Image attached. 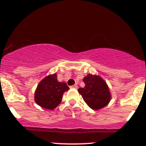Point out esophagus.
Returning a JSON list of instances; mask_svg holds the SVG:
<instances>
[{
    "mask_svg": "<svg viewBox=\"0 0 146 146\" xmlns=\"http://www.w3.org/2000/svg\"><path fill=\"white\" fill-rule=\"evenodd\" d=\"M70 88H78V86H77L76 84H75V85H73V86H70Z\"/></svg>",
    "mask_w": 146,
    "mask_h": 146,
    "instance_id": "34e87169",
    "label": "esophagus"
}]
</instances>
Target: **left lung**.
<instances>
[{"label": "left lung", "instance_id": "left-lung-1", "mask_svg": "<svg viewBox=\"0 0 146 146\" xmlns=\"http://www.w3.org/2000/svg\"><path fill=\"white\" fill-rule=\"evenodd\" d=\"M84 88H79L78 92L91 109L98 110L104 108L111 100L108 84L101 77L88 74L83 79Z\"/></svg>", "mask_w": 146, "mask_h": 146}]
</instances>
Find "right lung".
<instances>
[{
  "label": "right lung",
  "mask_w": 146,
  "mask_h": 146,
  "mask_svg": "<svg viewBox=\"0 0 146 146\" xmlns=\"http://www.w3.org/2000/svg\"><path fill=\"white\" fill-rule=\"evenodd\" d=\"M69 89L65 82H60L57 74L48 75L42 80L34 94L36 103L42 108L53 110L60 104L64 93Z\"/></svg>",
  "instance_id": "right-lung-1"
}]
</instances>
